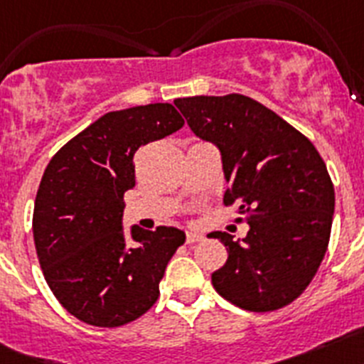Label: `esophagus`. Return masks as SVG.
Instances as JSON below:
<instances>
[{"mask_svg":"<svg viewBox=\"0 0 364 364\" xmlns=\"http://www.w3.org/2000/svg\"><path fill=\"white\" fill-rule=\"evenodd\" d=\"M202 239H204V235H200V233H195V231H188V233H186V242H188V244H193V242H200Z\"/></svg>","mask_w":364,"mask_h":364,"instance_id":"1","label":"esophagus"}]
</instances>
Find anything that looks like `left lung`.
Here are the masks:
<instances>
[{"label":"left lung","instance_id":"obj_1","mask_svg":"<svg viewBox=\"0 0 364 364\" xmlns=\"http://www.w3.org/2000/svg\"><path fill=\"white\" fill-rule=\"evenodd\" d=\"M198 138L218 147L230 188L250 224L242 240L213 231L228 250L211 275L218 295L250 311H273L306 290L326 253L333 193L314 144L272 109L244 95L175 100ZM242 220V218H239Z\"/></svg>","mask_w":364,"mask_h":364}]
</instances>
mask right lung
<instances>
[{"instance_id": "add662e5", "label": "right lung", "mask_w": 364, "mask_h": 364, "mask_svg": "<svg viewBox=\"0 0 364 364\" xmlns=\"http://www.w3.org/2000/svg\"><path fill=\"white\" fill-rule=\"evenodd\" d=\"M184 125L171 104L104 114L50 159L38 188L32 233L45 281L63 308L92 326L138 319L159 299L178 228H131L124 193L134 188V153Z\"/></svg>"}]
</instances>
